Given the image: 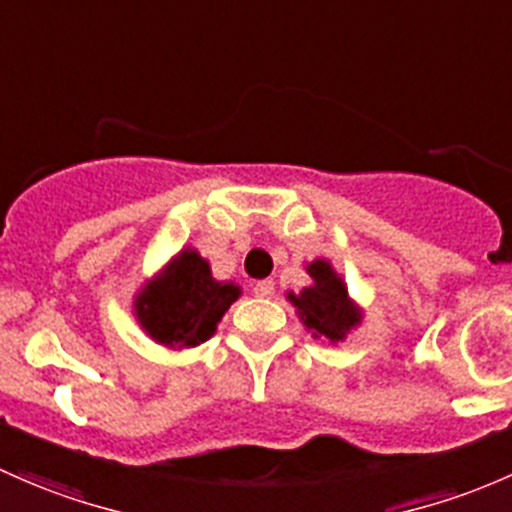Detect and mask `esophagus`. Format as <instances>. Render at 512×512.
Segmentation results:
<instances>
[{
	"instance_id": "34e87169",
	"label": "esophagus",
	"mask_w": 512,
	"mask_h": 512,
	"mask_svg": "<svg viewBox=\"0 0 512 512\" xmlns=\"http://www.w3.org/2000/svg\"><path fill=\"white\" fill-rule=\"evenodd\" d=\"M254 293L258 295V298H271L273 293H276V286H273V281H258L254 286Z\"/></svg>"
}]
</instances>
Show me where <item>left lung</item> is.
Here are the masks:
<instances>
[{"instance_id": "obj_1", "label": "left lung", "mask_w": 512, "mask_h": 512, "mask_svg": "<svg viewBox=\"0 0 512 512\" xmlns=\"http://www.w3.org/2000/svg\"><path fill=\"white\" fill-rule=\"evenodd\" d=\"M308 273L313 286L303 288L300 295L288 293V300L298 308L300 320L315 337H328L330 342L342 340L360 323V310L347 298L345 283L325 258L308 263Z\"/></svg>"}]
</instances>
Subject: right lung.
<instances>
[{
  "label": "right lung",
  "mask_w": 512,
  "mask_h": 512,
  "mask_svg": "<svg viewBox=\"0 0 512 512\" xmlns=\"http://www.w3.org/2000/svg\"><path fill=\"white\" fill-rule=\"evenodd\" d=\"M239 295V286L214 281L209 263L187 249L172 258L157 281L142 288L135 315L160 345L197 347L214 335L221 315Z\"/></svg>",
  "instance_id": "1"
}]
</instances>
